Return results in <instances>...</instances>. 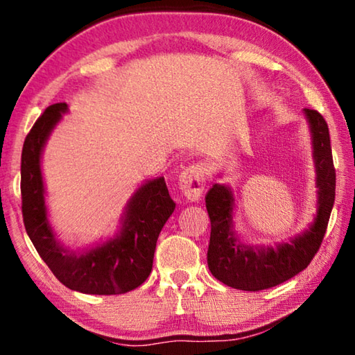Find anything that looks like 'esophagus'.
<instances>
[{
	"mask_svg": "<svg viewBox=\"0 0 355 355\" xmlns=\"http://www.w3.org/2000/svg\"><path fill=\"white\" fill-rule=\"evenodd\" d=\"M178 188L188 200H199L205 188V167L202 164H192L180 172Z\"/></svg>",
	"mask_w": 355,
	"mask_h": 355,
	"instance_id": "obj_1",
	"label": "esophagus"
}]
</instances>
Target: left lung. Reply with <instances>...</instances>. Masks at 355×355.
Masks as SVG:
<instances>
[{
	"instance_id": "left-lung-1",
	"label": "left lung",
	"mask_w": 355,
	"mask_h": 355,
	"mask_svg": "<svg viewBox=\"0 0 355 355\" xmlns=\"http://www.w3.org/2000/svg\"><path fill=\"white\" fill-rule=\"evenodd\" d=\"M304 114L313 146L318 211L313 224L302 235L275 248L244 244L233 230L235 197L232 189L216 183L207 192L205 203L211 220L208 268L227 286L244 291L268 290L304 271L320 250L335 202V167L326 120L315 110L305 107Z\"/></svg>"
}]
</instances>
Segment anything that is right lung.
I'll return each mask as SVG.
<instances>
[{
    "label": "right lung",
    "instance_id": "add662e5",
    "mask_svg": "<svg viewBox=\"0 0 355 355\" xmlns=\"http://www.w3.org/2000/svg\"><path fill=\"white\" fill-rule=\"evenodd\" d=\"M69 111L65 103L48 106L35 120L21 152V211L29 239L42 260L70 290L86 294H123L152 272L161 228L175 209L164 177L150 180L131 196L116 236L97 248L73 252L58 241L48 222L40 158L48 136Z\"/></svg>",
    "mask_w": 355,
    "mask_h": 355
}]
</instances>
